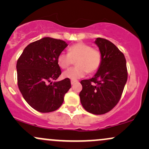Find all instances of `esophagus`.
Here are the masks:
<instances>
[{
  "label": "esophagus",
  "mask_w": 149,
  "mask_h": 149,
  "mask_svg": "<svg viewBox=\"0 0 149 149\" xmlns=\"http://www.w3.org/2000/svg\"><path fill=\"white\" fill-rule=\"evenodd\" d=\"M78 80H71V85H74L75 83H78Z\"/></svg>",
  "instance_id": "esophagus-1"
}]
</instances>
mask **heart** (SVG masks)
<instances>
[{"instance_id":"b5f03b06","label":"heart","mask_w":149,"mask_h":149,"mask_svg":"<svg viewBox=\"0 0 149 149\" xmlns=\"http://www.w3.org/2000/svg\"><path fill=\"white\" fill-rule=\"evenodd\" d=\"M102 60V53L98 49L83 42H78L68 49V53H60L57 64L62 69H68L76 61V67L68 69L63 73L65 78L77 80L89 73H95L100 68Z\"/></svg>"}]
</instances>
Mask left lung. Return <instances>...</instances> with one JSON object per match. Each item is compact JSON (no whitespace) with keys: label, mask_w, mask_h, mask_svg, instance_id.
Returning <instances> with one entry per match:
<instances>
[{"label":"left lung","mask_w":149,"mask_h":149,"mask_svg":"<svg viewBox=\"0 0 149 149\" xmlns=\"http://www.w3.org/2000/svg\"><path fill=\"white\" fill-rule=\"evenodd\" d=\"M95 43L102 53V63L93 78L80 81L83 89L79 96L87 111L102 115L110 111L120 100L127 69L123 53L113 42L97 38Z\"/></svg>","instance_id":"obj_1"}]
</instances>
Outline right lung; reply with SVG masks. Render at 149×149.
<instances>
[{
  "label": "right lung",
  "instance_id": "1",
  "mask_svg": "<svg viewBox=\"0 0 149 149\" xmlns=\"http://www.w3.org/2000/svg\"><path fill=\"white\" fill-rule=\"evenodd\" d=\"M67 45L64 40L45 37L27 45L19 57L17 62L19 89L26 102L38 111L49 113L57 110L71 88L69 78L52 82L61 75L57 57Z\"/></svg>",
  "mask_w": 149,
  "mask_h": 149
}]
</instances>
